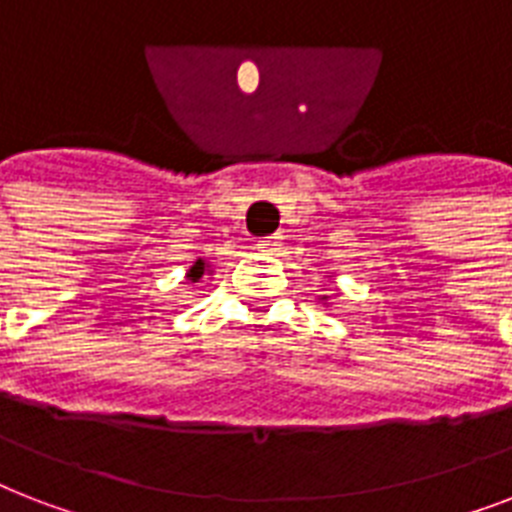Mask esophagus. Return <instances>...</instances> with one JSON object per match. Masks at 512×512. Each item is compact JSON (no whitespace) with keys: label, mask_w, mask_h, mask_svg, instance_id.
Instances as JSON below:
<instances>
[{"label":"esophagus","mask_w":512,"mask_h":512,"mask_svg":"<svg viewBox=\"0 0 512 512\" xmlns=\"http://www.w3.org/2000/svg\"><path fill=\"white\" fill-rule=\"evenodd\" d=\"M255 249L260 255H276V252H281V236H265V239L257 241Z\"/></svg>","instance_id":"34e87169"}]
</instances>
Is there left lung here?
Instances as JSON below:
<instances>
[{"label":"left lung","mask_w":512,"mask_h":512,"mask_svg":"<svg viewBox=\"0 0 512 512\" xmlns=\"http://www.w3.org/2000/svg\"><path fill=\"white\" fill-rule=\"evenodd\" d=\"M324 300H327V297H324Z\"/></svg>","instance_id":"left-lung-1"}]
</instances>
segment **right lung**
I'll return each instance as SVG.
<instances>
[{"label": "right lung", "mask_w": 512, "mask_h": 512, "mask_svg": "<svg viewBox=\"0 0 512 512\" xmlns=\"http://www.w3.org/2000/svg\"><path fill=\"white\" fill-rule=\"evenodd\" d=\"M207 268H209V265L204 263V260H196V263H193L191 268H188V281H199L201 276L207 273Z\"/></svg>", "instance_id": "right-lung-1"}]
</instances>
